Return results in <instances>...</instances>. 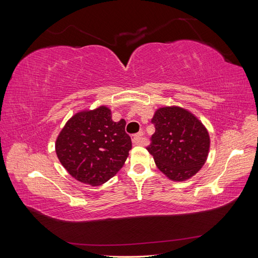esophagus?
I'll list each match as a JSON object with an SVG mask.
<instances>
[{
    "label": "esophagus",
    "instance_id": "esophagus-1",
    "mask_svg": "<svg viewBox=\"0 0 258 258\" xmlns=\"http://www.w3.org/2000/svg\"><path fill=\"white\" fill-rule=\"evenodd\" d=\"M142 136H143V134H141V132H140V134L135 135L134 137H132V143H134L135 145H141L143 143Z\"/></svg>",
    "mask_w": 258,
    "mask_h": 258
}]
</instances>
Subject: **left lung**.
<instances>
[{"label": "left lung", "mask_w": 258, "mask_h": 258, "mask_svg": "<svg viewBox=\"0 0 258 258\" xmlns=\"http://www.w3.org/2000/svg\"><path fill=\"white\" fill-rule=\"evenodd\" d=\"M155 134L146 150L156 166L172 181L196 174L207 160L210 137L202 122L185 108L160 107L152 119Z\"/></svg>", "instance_id": "1"}]
</instances>
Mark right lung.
I'll use <instances>...</instances> for the list:
<instances>
[{
	"mask_svg": "<svg viewBox=\"0 0 258 258\" xmlns=\"http://www.w3.org/2000/svg\"><path fill=\"white\" fill-rule=\"evenodd\" d=\"M124 127V119L113 121L111 110L103 105L76 113L57 138L61 165L82 183L99 186L107 182L122 168L131 150Z\"/></svg>",
	"mask_w": 258,
	"mask_h": 258,
	"instance_id": "1",
	"label": "right lung"
}]
</instances>
